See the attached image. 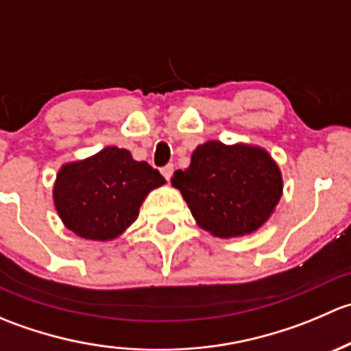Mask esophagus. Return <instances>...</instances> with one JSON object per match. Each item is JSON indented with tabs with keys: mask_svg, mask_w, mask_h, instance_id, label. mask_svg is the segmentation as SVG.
<instances>
[{
	"mask_svg": "<svg viewBox=\"0 0 351 351\" xmlns=\"http://www.w3.org/2000/svg\"><path fill=\"white\" fill-rule=\"evenodd\" d=\"M173 171H175V166L173 165H166L165 168H161V173H162V176H165L166 180H171V176H173Z\"/></svg>",
	"mask_w": 351,
	"mask_h": 351,
	"instance_id": "esophagus-1",
	"label": "esophagus"
}]
</instances>
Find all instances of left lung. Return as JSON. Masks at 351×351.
I'll list each match as a JSON object with an SVG mask.
<instances>
[{"label": "left lung", "instance_id": "obj_1", "mask_svg": "<svg viewBox=\"0 0 351 351\" xmlns=\"http://www.w3.org/2000/svg\"><path fill=\"white\" fill-rule=\"evenodd\" d=\"M180 190L198 228L214 238H241L256 232L277 208L284 180L277 161L254 144L207 141L178 169Z\"/></svg>", "mask_w": 351, "mask_h": 351}]
</instances>
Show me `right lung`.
I'll use <instances>...</instances> for the list:
<instances>
[{
    "label": "right lung",
    "mask_w": 351,
    "mask_h": 351,
    "mask_svg": "<svg viewBox=\"0 0 351 351\" xmlns=\"http://www.w3.org/2000/svg\"><path fill=\"white\" fill-rule=\"evenodd\" d=\"M165 183L146 161L108 146L64 162L56 175L52 200L62 224L74 234L88 241H112L136 222L146 197Z\"/></svg>",
    "instance_id": "right-lung-1"
}]
</instances>
